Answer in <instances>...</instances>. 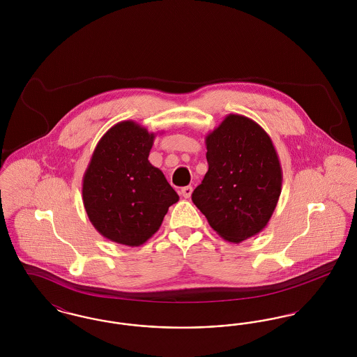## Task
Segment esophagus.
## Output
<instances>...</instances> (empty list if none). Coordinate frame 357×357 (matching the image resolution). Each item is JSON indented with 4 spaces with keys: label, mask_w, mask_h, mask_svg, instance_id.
<instances>
[{
    "label": "esophagus",
    "mask_w": 357,
    "mask_h": 357,
    "mask_svg": "<svg viewBox=\"0 0 357 357\" xmlns=\"http://www.w3.org/2000/svg\"><path fill=\"white\" fill-rule=\"evenodd\" d=\"M181 194H182V197H183V198H186V199H188V198L191 197V194H192V187H183V188L181 190Z\"/></svg>",
    "instance_id": "1"
}]
</instances>
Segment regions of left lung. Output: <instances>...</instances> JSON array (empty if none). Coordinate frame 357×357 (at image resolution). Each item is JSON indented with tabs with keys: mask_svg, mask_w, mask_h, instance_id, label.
<instances>
[{
	"mask_svg": "<svg viewBox=\"0 0 357 357\" xmlns=\"http://www.w3.org/2000/svg\"><path fill=\"white\" fill-rule=\"evenodd\" d=\"M208 170L192 202L218 236L239 243L272 218L282 169L271 136L246 116L230 114L206 136Z\"/></svg>",
	"mask_w": 357,
	"mask_h": 357,
	"instance_id": "8db88e82",
	"label": "left lung"
}]
</instances>
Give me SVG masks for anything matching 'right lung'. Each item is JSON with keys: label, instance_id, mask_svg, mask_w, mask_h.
I'll return each instance as SVG.
<instances>
[{"label": "right lung", "instance_id": "obj_1", "mask_svg": "<svg viewBox=\"0 0 357 357\" xmlns=\"http://www.w3.org/2000/svg\"><path fill=\"white\" fill-rule=\"evenodd\" d=\"M155 134L132 120L120 121L99 140L83 176L86 215L102 237L140 246L159 230L179 201L149 155Z\"/></svg>", "mask_w": 357, "mask_h": 357}]
</instances>
